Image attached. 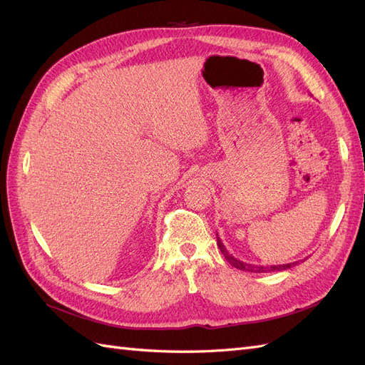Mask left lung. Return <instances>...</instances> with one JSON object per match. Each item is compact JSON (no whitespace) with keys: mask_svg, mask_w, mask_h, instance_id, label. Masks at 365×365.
<instances>
[{"mask_svg":"<svg viewBox=\"0 0 365 365\" xmlns=\"http://www.w3.org/2000/svg\"><path fill=\"white\" fill-rule=\"evenodd\" d=\"M217 237V247L220 250V252L224 254V257L230 262L231 267H235L240 271H248V272H275V271H284V269H289L292 267H295V264H298V262H292V263H284V264H252V263H245L242 262L236 257H233V254H230L225 248V245L222 244V240H220V237L216 235Z\"/></svg>","mask_w":365,"mask_h":365,"instance_id":"1","label":"left lung"}]
</instances>
